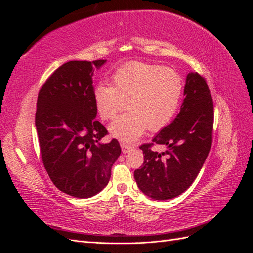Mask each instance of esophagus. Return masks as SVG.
Instances as JSON below:
<instances>
[{
	"label": "esophagus",
	"instance_id": "esophagus-1",
	"mask_svg": "<svg viewBox=\"0 0 253 253\" xmlns=\"http://www.w3.org/2000/svg\"><path fill=\"white\" fill-rule=\"evenodd\" d=\"M120 147H121L122 152L126 153V152H128L129 150H131V149L133 148V145L129 144V143H126V142H121V143H120Z\"/></svg>",
	"mask_w": 253,
	"mask_h": 253
}]
</instances>
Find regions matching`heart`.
<instances>
[{
    "instance_id": "1",
    "label": "heart",
    "mask_w": 253,
    "mask_h": 253,
    "mask_svg": "<svg viewBox=\"0 0 253 253\" xmlns=\"http://www.w3.org/2000/svg\"><path fill=\"white\" fill-rule=\"evenodd\" d=\"M113 86L100 83L94 89L96 110L103 120L113 119L111 134L120 141L132 142L147 129L157 132L177 113L183 94V82L171 68L132 61L112 76Z\"/></svg>"
}]
</instances>
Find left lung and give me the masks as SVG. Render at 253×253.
I'll return each mask as SVG.
<instances>
[{
	"label": "left lung",
	"instance_id": "obj_1",
	"mask_svg": "<svg viewBox=\"0 0 253 253\" xmlns=\"http://www.w3.org/2000/svg\"><path fill=\"white\" fill-rule=\"evenodd\" d=\"M206 79L189 73L185 99L179 114L164 127L152 142L143 143V164L135 170L137 186L153 200H171L192 185L200 173L212 145L214 110ZM165 144L162 155L151 150Z\"/></svg>",
	"mask_w": 253,
	"mask_h": 253
}]
</instances>
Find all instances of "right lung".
<instances>
[{
    "mask_svg": "<svg viewBox=\"0 0 253 253\" xmlns=\"http://www.w3.org/2000/svg\"><path fill=\"white\" fill-rule=\"evenodd\" d=\"M106 60L70 61L45 81L37 100L36 127L40 154L49 178L60 191L78 198L97 194L108 185L121 149L95 119L93 71Z\"/></svg>",
    "mask_w": 253,
    "mask_h": 253,
    "instance_id": "right-lung-1",
    "label": "right lung"
}]
</instances>
